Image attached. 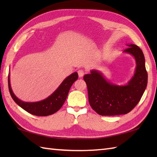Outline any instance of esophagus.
Segmentation results:
<instances>
[{
  "label": "esophagus",
  "mask_w": 157,
  "mask_h": 157,
  "mask_svg": "<svg viewBox=\"0 0 157 157\" xmlns=\"http://www.w3.org/2000/svg\"><path fill=\"white\" fill-rule=\"evenodd\" d=\"M78 75L79 78H82V77H83V75H84V71L82 69H79L78 71Z\"/></svg>",
  "instance_id": "obj_1"
}]
</instances>
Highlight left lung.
I'll return each mask as SVG.
<instances>
[{"label":"left lung","instance_id":"1","mask_svg":"<svg viewBox=\"0 0 157 157\" xmlns=\"http://www.w3.org/2000/svg\"><path fill=\"white\" fill-rule=\"evenodd\" d=\"M123 53L134 58L136 69L134 75L126 84H113L102 73L92 69L86 74L84 79L88 92V101L92 109L101 115L127 114L137 105L147 86L148 74L145 58L138 46L130 44Z\"/></svg>","mask_w":157,"mask_h":157}]
</instances>
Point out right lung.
<instances>
[{
	"instance_id": "obj_1",
	"label": "right lung",
	"mask_w": 157,
	"mask_h": 157,
	"mask_svg": "<svg viewBox=\"0 0 157 157\" xmlns=\"http://www.w3.org/2000/svg\"><path fill=\"white\" fill-rule=\"evenodd\" d=\"M78 78L77 72L73 73L62 82L56 90L47 98L38 102H25L18 98L12 90L10 82V72L9 73V90L12 98L20 107L30 114L36 116H48L54 114L62 107L72 84Z\"/></svg>"
}]
</instances>
